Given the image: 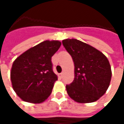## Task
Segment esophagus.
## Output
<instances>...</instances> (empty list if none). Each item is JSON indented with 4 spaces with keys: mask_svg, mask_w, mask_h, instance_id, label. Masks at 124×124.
I'll return each mask as SVG.
<instances>
[{
    "mask_svg": "<svg viewBox=\"0 0 124 124\" xmlns=\"http://www.w3.org/2000/svg\"><path fill=\"white\" fill-rule=\"evenodd\" d=\"M63 74H64V72H61V73L60 74V77H63Z\"/></svg>",
    "mask_w": 124,
    "mask_h": 124,
    "instance_id": "obj_1",
    "label": "esophagus"
}]
</instances>
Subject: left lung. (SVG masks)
Wrapping results in <instances>:
<instances>
[{
    "label": "left lung",
    "instance_id": "1",
    "mask_svg": "<svg viewBox=\"0 0 124 124\" xmlns=\"http://www.w3.org/2000/svg\"><path fill=\"white\" fill-rule=\"evenodd\" d=\"M62 43L71 55L74 65V79L66 85L69 97L80 103L97 101L107 91L112 71L107 57L101 52L75 39Z\"/></svg>",
    "mask_w": 124,
    "mask_h": 124
}]
</instances>
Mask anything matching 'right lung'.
I'll list each match as a JSON object with an SVG mask.
<instances>
[{"mask_svg": "<svg viewBox=\"0 0 124 124\" xmlns=\"http://www.w3.org/2000/svg\"><path fill=\"white\" fill-rule=\"evenodd\" d=\"M61 45L59 41L41 42L14 61L10 72L12 88L23 101L41 103L49 97L58 79L51 59Z\"/></svg>", "mask_w": 124, "mask_h": 124, "instance_id": "obj_1", "label": "right lung"}]
</instances>
